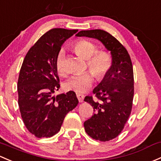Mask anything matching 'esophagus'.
Returning <instances> with one entry per match:
<instances>
[{
  "mask_svg": "<svg viewBox=\"0 0 161 161\" xmlns=\"http://www.w3.org/2000/svg\"><path fill=\"white\" fill-rule=\"evenodd\" d=\"M76 96H77L78 99H79V103H82L83 102V99H84V96L82 94H76Z\"/></svg>",
  "mask_w": 161,
  "mask_h": 161,
  "instance_id": "1",
  "label": "esophagus"
}]
</instances>
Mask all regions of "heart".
<instances>
[{
  "mask_svg": "<svg viewBox=\"0 0 161 161\" xmlns=\"http://www.w3.org/2000/svg\"><path fill=\"white\" fill-rule=\"evenodd\" d=\"M73 49L79 56L87 60V67L89 72H84L72 76L65 83V89L68 91H73L76 93L87 92L93 83V75L96 79L102 81L110 72L113 67V58L108 52L104 51L97 52V48L92 42L86 40H79L73 45ZM65 52L58 51L55 58V68L61 75H65Z\"/></svg>",
  "mask_w": 161,
  "mask_h": 161,
  "instance_id": "obj_1",
  "label": "heart"
}]
</instances>
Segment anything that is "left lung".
I'll use <instances>...</instances> for the list:
<instances>
[{
  "label": "left lung",
  "mask_w": 161,
  "mask_h": 161,
  "mask_svg": "<svg viewBox=\"0 0 161 161\" xmlns=\"http://www.w3.org/2000/svg\"><path fill=\"white\" fill-rule=\"evenodd\" d=\"M76 36L98 39L111 52L113 67L109 75L93 89L96 99L89 96L84 99L94 112L84 123L86 133L96 140L109 141L121 133L131 113L134 94L131 59L125 47L107 31H81Z\"/></svg>",
  "instance_id": "1"
}]
</instances>
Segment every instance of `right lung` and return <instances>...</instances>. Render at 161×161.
I'll use <instances>...</instances> for the list:
<instances>
[{"label":"right lung","instance_id":"1","mask_svg":"<svg viewBox=\"0 0 161 161\" xmlns=\"http://www.w3.org/2000/svg\"><path fill=\"white\" fill-rule=\"evenodd\" d=\"M78 30L53 28L37 41L23 61L18 81V106L25 126L36 137H51L79 103L73 91L54 96L60 84L55 58Z\"/></svg>","mask_w":161,"mask_h":161}]
</instances>
